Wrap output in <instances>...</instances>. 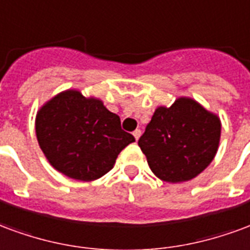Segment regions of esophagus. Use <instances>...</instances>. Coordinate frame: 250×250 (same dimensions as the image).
Masks as SVG:
<instances>
[{
    "label": "esophagus",
    "mask_w": 250,
    "mask_h": 250,
    "mask_svg": "<svg viewBox=\"0 0 250 250\" xmlns=\"http://www.w3.org/2000/svg\"><path fill=\"white\" fill-rule=\"evenodd\" d=\"M133 136H134V138H136V141H137L138 138L141 137V130H140V129H136V130L133 132Z\"/></svg>",
    "instance_id": "34e87169"
}]
</instances>
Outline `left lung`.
Instances as JSON below:
<instances>
[{"label": "left lung", "instance_id": "1", "mask_svg": "<svg viewBox=\"0 0 250 250\" xmlns=\"http://www.w3.org/2000/svg\"><path fill=\"white\" fill-rule=\"evenodd\" d=\"M221 121L190 97L158 106L138 140L150 170L167 183H185L204 172L216 156Z\"/></svg>", "mask_w": 250, "mask_h": 250}]
</instances>
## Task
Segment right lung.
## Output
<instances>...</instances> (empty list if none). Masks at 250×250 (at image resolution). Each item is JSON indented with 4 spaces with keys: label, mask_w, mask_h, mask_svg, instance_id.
Returning a JSON list of instances; mask_svg holds the SVG:
<instances>
[{
    "label": "right lung",
    "mask_w": 250,
    "mask_h": 250,
    "mask_svg": "<svg viewBox=\"0 0 250 250\" xmlns=\"http://www.w3.org/2000/svg\"><path fill=\"white\" fill-rule=\"evenodd\" d=\"M36 136L56 170L86 183L106 174L120 152L136 141L100 98L77 89L58 93L38 109Z\"/></svg>",
    "instance_id": "add662e5"
}]
</instances>
